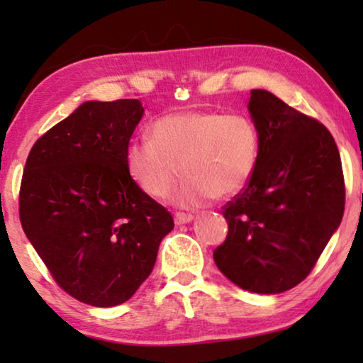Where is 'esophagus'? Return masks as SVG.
Returning <instances> with one entry per match:
<instances>
[{"mask_svg": "<svg viewBox=\"0 0 363 363\" xmlns=\"http://www.w3.org/2000/svg\"><path fill=\"white\" fill-rule=\"evenodd\" d=\"M193 220V215H188V213H175V223L177 225H185V223H190Z\"/></svg>", "mask_w": 363, "mask_h": 363, "instance_id": "34e87169", "label": "esophagus"}]
</instances>
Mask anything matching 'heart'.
Wrapping results in <instances>:
<instances>
[{
    "mask_svg": "<svg viewBox=\"0 0 363 363\" xmlns=\"http://www.w3.org/2000/svg\"><path fill=\"white\" fill-rule=\"evenodd\" d=\"M259 153V127L246 113L183 111L157 118L150 138L127 147L125 163L133 182L153 198H165L182 170L172 201L196 208L245 190Z\"/></svg>",
    "mask_w": 363,
    "mask_h": 363,
    "instance_id": "obj_1",
    "label": "heart"
}]
</instances>
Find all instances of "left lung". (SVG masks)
I'll return each mask as SVG.
<instances>
[{"label": "left lung", "mask_w": 363, "mask_h": 363, "mask_svg": "<svg viewBox=\"0 0 363 363\" xmlns=\"http://www.w3.org/2000/svg\"><path fill=\"white\" fill-rule=\"evenodd\" d=\"M247 107L261 132L259 162L223 206L228 236L213 257L242 289L279 294L309 276L339 228L344 172L334 137L314 117L262 89Z\"/></svg>", "instance_id": "1"}]
</instances>
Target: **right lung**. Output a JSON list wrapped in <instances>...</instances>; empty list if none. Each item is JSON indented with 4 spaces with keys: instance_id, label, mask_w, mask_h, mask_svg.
Here are the masks:
<instances>
[{
    "instance_id": "1",
    "label": "right lung",
    "mask_w": 363,
    "mask_h": 363,
    "mask_svg": "<svg viewBox=\"0 0 363 363\" xmlns=\"http://www.w3.org/2000/svg\"><path fill=\"white\" fill-rule=\"evenodd\" d=\"M137 99L86 102L39 137L19 188V221L52 279L84 304L130 299L173 218L133 182L125 152Z\"/></svg>"
}]
</instances>
